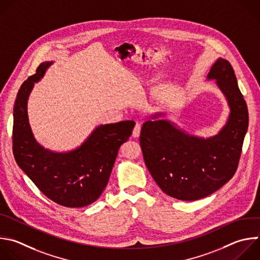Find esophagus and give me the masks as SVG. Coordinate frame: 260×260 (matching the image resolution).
<instances>
[{"label": "esophagus", "instance_id": "1", "mask_svg": "<svg viewBox=\"0 0 260 260\" xmlns=\"http://www.w3.org/2000/svg\"><path fill=\"white\" fill-rule=\"evenodd\" d=\"M141 128H142V124H141V123H137V124L135 125V128H134V131H133V137H134V138L140 137Z\"/></svg>", "mask_w": 260, "mask_h": 260}]
</instances>
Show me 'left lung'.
Wrapping results in <instances>:
<instances>
[{
    "instance_id": "left-lung-1",
    "label": "left lung",
    "mask_w": 260,
    "mask_h": 260,
    "mask_svg": "<svg viewBox=\"0 0 260 260\" xmlns=\"http://www.w3.org/2000/svg\"><path fill=\"white\" fill-rule=\"evenodd\" d=\"M207 77L216 79L231 107L228 123L217 136L199 139L166 120H148L140 136L152 178L165 194L179 200L204 198L233 178L248 128L247 104L231 63L219 58Z\"/></svg>"
}]
</instances>
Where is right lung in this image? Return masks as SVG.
Returning a JSON list of instances; mask_svg holds the SVG:
<instances>
[{
	"mask_svg": "<svg viewBox=\"0 0 260 260\" xmlns=\"http://www.w3.org/2000/svg\"><path fill=\"white\" fill-rule=\"evenodd\" d=\"M50 65L51 62L41 63L18 91L13 112V154L18 166L45 196L62 206L83 207L95 202L106 188L118 149L131 137L135 121L101 125L72 152L44 149L34 138L26 106L34 83Z\"/></svg>",
	"mask_w": 260,
	"mask_h": 260,
	"instance_id": "obj_1",
	"label": "right lung"
}]
</instances>
